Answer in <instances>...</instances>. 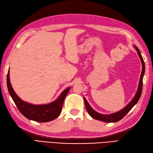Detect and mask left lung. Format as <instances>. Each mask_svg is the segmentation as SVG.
Returning <instances> with one entry per match:
<instances>
[{"mask_svg": "<svg viewBox=\"0 0 153 153\" xmlns=\"http://www.w3.org/2000/svg\"><path fill=\"white\" fill-rule=\"evenodd\" d=\"M134 48L137 51V52H138V54L140 58L141 62H142V74H141V76H140L138 88V90H137V92L136 93L134 97H133V99L130 101V102H129V103L127 105V106H125L123 109H121V110H120L118 112L112 113V114H102L96 112L91 107V105H89L87 100L85 99V97H83L86 109H87L89 115L92 117H93L94 119L100 120L101 121H104V122H107V123L116 122V121H118L122 119L123 117L131 110V108L134 106V105L137 103V102L138 101V100H140L141 94H142V92L143 77L145 73V62L143 61L142 56V55H141L139 49L137 48L136 46H134Z\"/></svg>", "mask_w": 153, "mask_h": 153, "instance_id": "left-lung-1", "label": "left lung"}]
</instances>
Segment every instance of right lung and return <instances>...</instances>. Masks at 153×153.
<instances>
[{
  "instance_id": "1",
  "label": "right lung",
  "mask_w": 153,
  "mask_h": 153,
  "mask_svg": "<svg viewBox=\"0 0 153 153\" xmlns=\"http://www.w3.org/2000/svg\"><path fill=\"white\" fill-rule=\"evenodd\" d=\"M7 87L10 95L21 114L28 120L37 122H48L57 118L60 115L65 98L70 89V87H68L64 90L56 101L48 104H30L22 101L13 91L10 83V70L7 75Z\"/></svg>"
}]
</instances>
